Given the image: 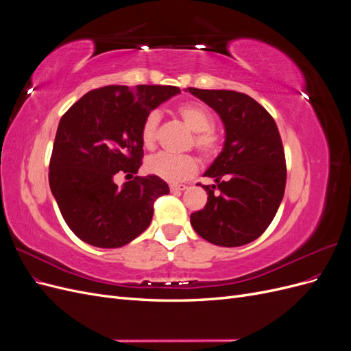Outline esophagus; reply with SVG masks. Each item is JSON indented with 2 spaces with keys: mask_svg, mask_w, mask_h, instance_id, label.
Returning a JSON list of instances; mask_svg holds the SVG:
<instances>
[{
  "mask_svg": "<svg viewBox=\"0 0 351 351\" xmlns=\"http://www.w3.org/2000/svg\"><path fill=\"white\" fill-rule=\"evenodd\" d=\"M186 187H187L186 184H171V186H169V189H171V192H183Z\"/></svg>",
  "mask_w": 351,
  "mask_h": 351,
  "instance_id": "obj_1",
  "label": "esophagus"
}]
</instances>
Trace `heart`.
I'll return each mask as SVG.
<instances>
[{"mask_svg": "<svg viewBox=\"0 0 351 351\" xmlns=\"http://www.w3.org/2000/svg\"><path fill=\"white\" fill-rule=\"evenodd\" d=\"M177 115L190 130L195 132L192 145L205 159L218 156L222 147V141L214 129V115L208 107L197 102H187L177 107ZM161 114L151 111L145 117L141 127V141L146 149H154L158 141V129ZM147 171L158 176L169 183H180L190 178L197 171V161L192 155H169L159 152L146 161Z\"/></svg>", "mask_w": 351, "mask_h": 351, "instance_id": "heart-1", "label": "heart"}]
</instances>
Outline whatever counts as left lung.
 <instances>
[{"mask_svg":"<svg viewBox=\"0 0 351 351\" xmlns=\"http://www.w3.org/2000/svg\"><path fill=\"white\" fill-rule=\"evenodd\" d=\"M187 90L214 108L226 125L224 149L205 173L215 184H199L208 202L190 215V222L212 244L243 246L269 227L284 196L287 167L278 127L246 93Z\"/></svg>","mask_w":351,"mask_h":351,"instance_id":"left-lung-1","label":"left lung"}]
</instances>
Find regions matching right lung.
<instances>
[{
  "mask_svg": "<svg viewBox=\"0 0 351 351\" xmlns=\"http://www.w3.org/2000/svg\"><path fill=\"white\" fill-rule=\"evenodd\" d=\"M177 86H104L74 102L61 117L49 159V187L70 230L84 243L121 247L149 227L154 204L169 193L155 174L136 176L121 187L117 173L142 165L141 127Z\"/></svg>",
  "mask_w": 351,
  "mask_h": 351,
  "instance_id": "1",
  "label": "right lung"
}]
</instances>
